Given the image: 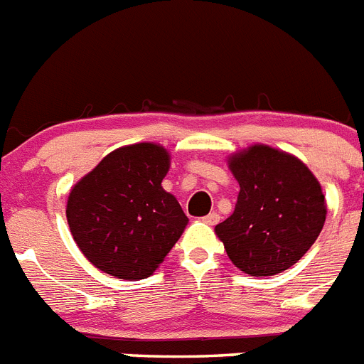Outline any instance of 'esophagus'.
Segmentation results:
<instances>
[{"instance_id":"obj_1","label":"esophagus","mask_w":364,"mask_h":364,"mask_svg":"<svg viewBox=\"0 0 364 364\" xmlns=\"http://www.w3.org/2000/svg\"><path fill=\"white\" fill-rule=\"evenodd\" d=\"M202 220H204L205 224H210V226H215V224H217V222L220 220V215H218V213H215V211H213V213L205 215V217L202 218Z\"/></svg>"}]
</instances>
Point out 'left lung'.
Instances as JSON below:
<instances>
[{
    "label": "left lung",
    "instance_id": "1",
    "mask_svg": "<svg viewBox=\"0 0 364 364\" xmlns=\"http://www.w3.org/2000/svg\"><path fill=\"white\" fill-rule=\"evenodd\" d=\"M240 191L231 217L215 226L240 272L264 277L290 266L317 240L326 220L321 184L299 159L268 146L233 154Z\"/></svg>",
    "mask_w": 364,
    "mask_h": 364
}]
</instances>
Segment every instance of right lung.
Here are the masks:
<instances>
[{"mask_svg": "<svg viewBox=\"0 0 364 364\" xmlns=\"http://www.w3.org/2000/svg\"><path fill=\"white\" fill-rule=\"evenodd\" d=\"M169 154L156 144L112 151L70 189L67 222L89 262L112 277L153 275L188 224L162 180Z\"/></svg>", "mask_w": 364, "mask_h": 364, "instance_id": "obj_1", "label": "right lung"}]
</instances>
